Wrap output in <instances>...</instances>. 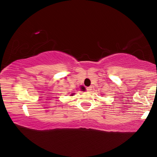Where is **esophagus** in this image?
I'll list each match as a JSON object with an SVG mask.
<instances>
[{
	"label": "esophagus",
	"mask_w": 157,
	"mask_h": 157,
	"mask_svg": "<svg viewBox=\"0 0 157 157\" xmlns=\"http://www.w3.org/2000/svg\"><path fill=\"white\" fill-rule=\"evenodd\" d=\"M91 86H89V87H87L86 88V90H87V91L88 92H91Z\"/></svg>",
	"instance_id": "esophagus-1"
}]
</instances>
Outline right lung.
Returning a JSON list of instances; mask_svg holds the SVG:
<instances>
[{
	"instance_id": "1",
	"label": "right lung",
	"mask_w": 157,
	"mask_h": 157,
	"mask_svg": "<svg viewBox=\"0 0 157 157\" xmlns=\"http://www.w3.org/2000/svg\"><path fill=\"white\" fill-rule=\"evenodd\" d=\"M74 94H73V93L72 94H71V95H74Z\"/></svg>"
}]
</instances>
